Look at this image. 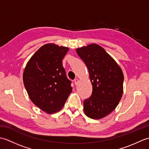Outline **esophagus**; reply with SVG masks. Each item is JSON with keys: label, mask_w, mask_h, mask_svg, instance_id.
Here are the masks:
<instances>
[{"label": "esophagus", "mask_w": 149, "mask_h": 149, "mask_svg": "<svg viewBox=\"0 0 149 149\" xmlns=\"http://www.w3.org/2000/svg\"><path fill=\"white\" fill-rule=\"evenodd\" d=\"M78 83H79L78 79H74V83H75V84L77 85L78 84Z\"/></svg>", "instance_id": "esophagus-1"}]
</instances>
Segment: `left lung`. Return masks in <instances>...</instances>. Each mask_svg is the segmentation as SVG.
<instances>
[{
    "label": "left lung",
    "instance_id": "left-lung-1",
    "mask_svg": "<svg viewBox=\"0 0 149 149\" xmlns=\"http://www.w3.org/2000/svg\"><path fill=\"white\" fill-rule=\"evenodd\" d=\"M89 71L91 95L84 101V111L92 119H100L115 109L123 95L121 68L102 47L92 43L76 49Z\"/></svg>",
    "mask_w": 149,
    "mask_h": 149
}]
</instances>
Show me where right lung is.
Segmentation results:
<instances>
[{"instance_id":"add662e5","label":"right lung","mask_w":149,"mask_h":149,"mask_svg":"<svg viewBox=\"0 0 149 149\" xmlns=\"http://www.w3.org/2000/svg\"><path fill=\"white\" fill-rule=\"evenodd\" d=\"M68 47L48 43L41 47L27 62L23 81L31 101L47 113L59 111L72 91L62 60Z\"/></svg>"}]
</instances>
